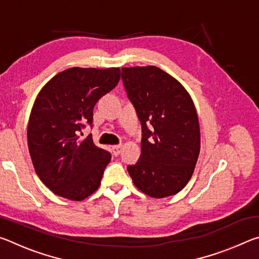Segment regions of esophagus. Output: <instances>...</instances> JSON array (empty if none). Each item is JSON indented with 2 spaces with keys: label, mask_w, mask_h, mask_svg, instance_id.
<instances>
[{
  "label": "esophagus",
  "mask_w": 259,
  "mask_h": 259,
  "mask_svg": "<svg viewBox=\"0 0 259 259\" xmlns=\"http://www.w3.org/2000/svg\"><path fill=\"white\" fill-rule=\"evenodd\" d=\"M121 150H122V146L121 145H115V146H113L112 147V151H113V154L115 155V156H117L121 153Z\"/></svg>",
  "instance_id": "34e87169"
}]
</instances>
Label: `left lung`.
<instances>
[{
	"mask_svg": "<svg viewBox=\"0 0 259 259\" xmlns=\"http://www.w3.org/2000/svg\"><path fill=\"white\" fill-rule=\"evenodd\" d=\"M122 82L142 124V154L128 165L138 190L152 198L177 194L200 153V126L191 96L155 66L122 68Z\"/></svg>",
	"mask_w": 259,
	"mask_h": 259,
	"instance_id": "1",
	"label": "left lung"
}]
</instances>
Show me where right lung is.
Returning a JSON list of instances; mask_svg holds the SVG:
<instances>
[{
	"label": "right lung",
	"mask_w": 259,
	"mask_h": 259,
	"mask_svg": "<svg viewBox=\"0 0 259 259\" xmlns=\"http://www.w3.org/2000/svg\"><path fill=\"white\" fill-rule=\"evenodd\" d=\"M120 81V68L72 67L42 88L30 113L27 142L35 171L55 194L81 201L97 190L111 153L95 145L94 107Z\"/></svg>",
	"instance_id": "right-lung-1"
}]
</instances>
